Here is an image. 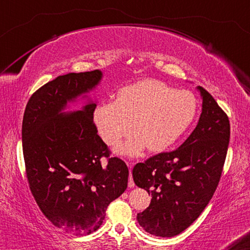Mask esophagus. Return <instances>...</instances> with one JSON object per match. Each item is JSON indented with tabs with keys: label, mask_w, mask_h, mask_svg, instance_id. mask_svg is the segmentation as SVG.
Wrapping results in <instances>:
<instances>
[{
	"label": "esophagus",
	"mask_w": 250,
	"mask_h": 250,
	"mask_svg": "<svg viewBox=\"0 0 250 250\" xmlns=\"http://www.w3.org/2000/svg\"><path fill=\"white\" fill-rule=\"evenodd\" d=\"M128 187H130V188H133L134 187L133 179H132V174H131V168H130V178H128Z\"/></svg>",
	"instance_id": "obj_1"
}]
</instances>
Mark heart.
<instances>
[{
  "label": "heart",
  "instance_id": "obj_1",
  "mask_svg": "<svg viewBox=\"0 0 250 250\" xmlns=\"http://www.w3.org/2000/svg\"><path fill=\"white\" fill-rule=\"evenodd\" d=\"M196 111L198 101L190 91L144 79L122 87L114 103L99 104L93 122L107 145L118 144L133 127L136 132L116 148L119 154L133 157L146 146L152 152L171 147L192 124Z\"/></svg>",
  "mask_w": 250,
  "mask_h": 250
}]
</instances>
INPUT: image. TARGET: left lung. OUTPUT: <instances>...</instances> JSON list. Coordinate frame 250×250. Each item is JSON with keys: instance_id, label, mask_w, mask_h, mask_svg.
Instances as JSON below:
<instances>
[{"instance_id": "8db88e82", "label": "left lung", "mask_w": 250, "mask_h": 250, "mask_svg": "<svg viewBox=\"0 0 250 250\" xmlns=\"http://www.w3.org/2000/svg\"><path fill=\"white\" fill-rule=\"evenodd\" d=\"M196 89L202 110L194 131L180 147L153 155L132 171L134 184L152 195L137 220L154 236L172 237L189 227L212 199L221 177L229 120L209 92Z\"/></svg>"}]
</instances>
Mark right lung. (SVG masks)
<instances>
[{
  "mask_svg": "<svg viewBox=\"0 0 250 250\" xmlns=\"http://www.w3.org/2000/svg\"><path fill=\"white\" fill-rule=\"evenodd\" d=\"M103 78L101 70L58 76L38 89L26 104L22 147L29 187L38 207L51 224L73 235L98 229L110 202L127 187L128 168L110 158L97 134L87 97ZM86 99L81 110L70 104ZM103 156L108 163L101 165Z\"/></svg>",
  "mask_w": 250,
  "mask_h": 250,
  "instance_id": "obj_1",
  "label": "right lung"
}]
</instances>
